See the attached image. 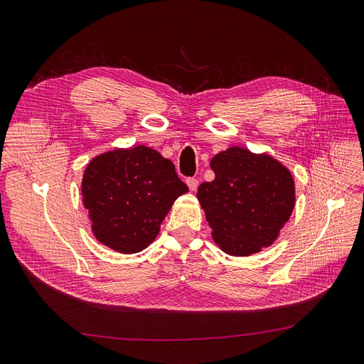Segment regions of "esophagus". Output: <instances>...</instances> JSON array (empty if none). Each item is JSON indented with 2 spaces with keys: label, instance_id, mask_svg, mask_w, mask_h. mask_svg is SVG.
Listing matches in <instances>:
<instances>
[{
  "label": "esophagus",
  "instance_id": "obj_1",
  "mask_svg": "<svg viewBox=\"0 0 364 364\" xmlns=\"http://www.w3.org/2000/svg\"><path fill=\"white\" fill-rule=\"evenodd\" d=\"M186 185H188V188L191 191H196L197 186H199V181H197L196 178H188V179H186Z\"/></svg>",
  "mask_w": 364,
  "mask_h": 364
}]
</instances>
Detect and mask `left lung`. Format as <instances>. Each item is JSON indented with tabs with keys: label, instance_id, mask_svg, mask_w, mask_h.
<instances>
[{
	"label": "left lung",
	"instance_id": "8db88e82",
	"mask_svg": "<svg viewBox=\"0 0 364 364\" xmlns=\"http://www.w3.org/2000/svg\"><path fill=\"white\" fill-rule=\"evenodd\" d=\"M215 179L197 191L215 243L247 257L270 246L294 208L291 173L269 155L230 147L211 161Z\"/></svg>",
	"mask_w": 364,
	"mask_h": 364
}]
</instances>
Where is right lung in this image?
I'll use <instances>...</instances> for the list:
<instances>
[{
	"instance_id": "right-lung-1",
	"label": "right lung",
	"mask_w": 364,
	"mask_h": 364,
	"mask_svg": "<svg viewBox=\"0 0 364 364\" xmlns=\"http://www.w3.org/2000/svg\"><path fill=\"white\" fill-rule=\"evenodd\" d=\"M186 191L174 164L146 146L94 158L82 182L94 235L121 253L146 249L159 234L173 202Z\"/></svg>"
}]
</instances>
